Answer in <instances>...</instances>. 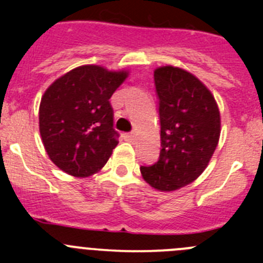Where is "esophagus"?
<instances>
[{
  "label": "esophagus",
  "mask_w": 263,
  "mask_h": 263,
  "mask_svg": "<svg viewBox=\"0 0 263 263\" xmlns=\"http://www.w3.org/2000/svg\"><path fill=\"white\" fill-rule=\"evenodd\" d=\"M123 139L126 140V141L132 142V141H135V139H136V136H135L134 132H131V134H124V135H123Z\"/></svg>",
  "instance_id": "obj_1"
}]
</instances>
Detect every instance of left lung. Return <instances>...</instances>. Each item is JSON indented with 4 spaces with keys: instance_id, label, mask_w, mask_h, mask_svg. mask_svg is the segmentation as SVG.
<instances>
[{
    "instance_id": "obj_1",
    "label": "left lung",
    "mask_w": 263,
    "mask_h": 263,
    "mask_svg": "<svg viewBox=\"0 0 263 263\" xmlns=\"http://www.w3.org/2000/svg\"><path fill=\"white\" fill-rule=\"evenodd\" d=\"M161 148L142 177L159 191H174L195 181L208 166L220 136V113L213 94L197 78L165 66L154 72Z\"/></svg>"
}]
</instances>
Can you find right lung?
<instances>
[{
    "label": "right lung",
    "instance_id": "obj_1",
    "mask_svg": "<svg viewBox=\"0 0 263 263\" xmlns=\"http://www.w3.org/2000/svg\"><path fill=\"white\" fill-rule=\"evenodd\" d=\"M127 78L81 66L55 80L39 107V129L50 160L66 173L89 177L107 164L119 134L109 99Z\"/></svg>",
    "mask_w": 263,
    "mask_h": 263
}]
</instances>
